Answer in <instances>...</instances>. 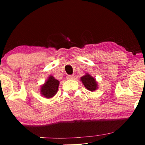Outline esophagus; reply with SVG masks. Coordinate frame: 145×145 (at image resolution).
I'll list each match as a JSON object with an SVG mask.
<instances>
[{"label": "esophagus", "instance_id": "1", "mask_svg": "<svg viewBox=\"0 0 145 145\" xmlns=\"http://www.w3.org/2000/svg\"><path fill=\"white\" fill-rule=\"evenodd\" d=\"M74 75H67V79L68 80H70V79H73L74 78Z\"/></svg>", "mask_w": 145, "mask_h": 145}]
</instances>
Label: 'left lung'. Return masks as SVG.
Wrapping results in <instances>:
<instances>
[{
	"instance_id": "8db88e82",
	"label": "left lung",
	"mask_w": 145,
	"mask_h": 145,
	"mask_svg": "<svg viewBox=\"0 0 145 145\" xmlns=\"http://www.w3.org/2000/svg\"><path fill=\"white\" fill-rule=\"evenodd\" d=\"M80 80L83 83V84H84V86L88 90L93 92V91L96 90L98 88V84H97L96 80L88 73L84 76L81 77Z\"/></svg>"
}]
</instances>
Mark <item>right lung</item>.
Returning <instances> with one entry per match:
<instances>
[{"label":"right lung","instance_id":"add662e5","mask_svg":"<svg viewBox=\"0 0 145 145\" xmlns=\"http://www.w3.org/2000/svg\"><path fill=\"white\" fill-rule=\"evenodd\" d=\"M59 81L53 76H50L41 88V94L47 98H52L58 90Z\"/></svg>","mask_w":145,"mask_h":145}]
</instances>
